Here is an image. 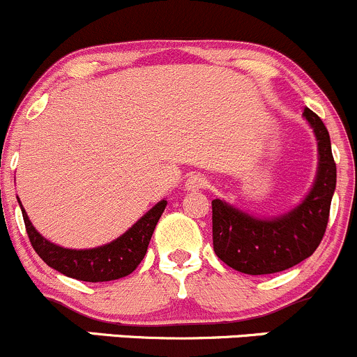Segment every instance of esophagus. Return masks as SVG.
Segmentation results:
<instances>
[{
  "mask_svg": "<svg viewBox=\"0 0 357 357\" xmlns=\"http://www.w3.org/2000/svg\"><path fill=\"white\" fill-rule=\"evenodd\" d=\"M209 183V180L201 174H194L187 178L185 182V190H190V192H195V190H202L206 189Z\"/></svg>",
  "mask_w": 357,
  "mask_h": 357,
  "instance_id": "1",
  "label": "esophagus"
}]
</instances>
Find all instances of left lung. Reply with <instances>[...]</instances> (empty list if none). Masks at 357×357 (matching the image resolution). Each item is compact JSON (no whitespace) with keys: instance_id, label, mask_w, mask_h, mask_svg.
<instances>
[{"instance_id":"8db88e82","label":"left lung","mask_w":357,"mask_h":357,"mask_svg":"<svg viewBox=\"0 0 357 357\" xmlns=\"http://www.w3.org/2000/svg\"><path fill=\"white\" fill-rule=\"evenodd\" d=\"M303 117L315 132L318 168L315 183L300 206L272 220H262L221 199L213 201L214 254L231 269L250 275L286 271L308 259L324 238L337 168L331 136L321 119L308 107H305Z\"/></svg>"}]
</instances>
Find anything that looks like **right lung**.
<instances>
[{
	"label": "right lung",
	"instance_id": "1",
	"mask_svg": "<svg viewBox=\"0 0 357 357\" xmlns=\"http://www.w3.org/2000/svg\"><path fill=\"white\" fill-rule=\"evenodd\" d=\"M165 208H167V201H160L124 235L110 243L90 248V250H75V248H64L51 243L33 228L24 208H22V214H24L26 235L33 250L49 267L78 281L103 282L126 278L139 266L141 260L146 255L149 240Z\"/></svg>",
	"mask_w": 357,
	"mask_h": 357
}]
</instances>
